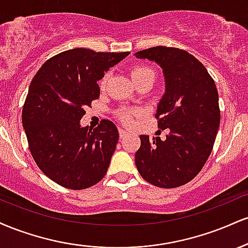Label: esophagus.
I'll return each mask as SVG.
<instances>
[{"label":"esophagus","instance_id":"esophagus-1","mask_svg":"<svg viewBox=\"0 0 248 248\" xmlns=\"http://www.w3.org/2000/svg\"><path fill=\"white\" fill-rule=\"evenodd\" d=\"M119 135H120V139H124V136L128 135V133L126 132V130L122 129V128H119Z\"/></svg>","mask_w":248,"mask_h":248}]
</instances>
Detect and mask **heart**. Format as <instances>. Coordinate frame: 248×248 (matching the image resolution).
I'll return each instance as SVG.
<instances>
[{
    "instance_id": "heart-1",
    "label": "heart",
    "mask_w": 248,
    "mask_h": 248,
    "mask_svg": "<svg viewBox=\"0 0 248 248\" xmlns=\"http://www.w3.org/2000/svg\"><path fill=\"white\" fill-rule=\"evenodd\" d=\"M130 76H132L133 80L135 84H139V82L144 81V80H152L154 81L155 79V72H154L153 69H150L147 65H136L134 66L132 70H130ZM108 78H109V73H106L100 80V87L104 90L106 87ZM139 114H140V110L139 109H120L118 112V118L122 124H133L134 118H136Z\"/></svg>"
}]
</instances>
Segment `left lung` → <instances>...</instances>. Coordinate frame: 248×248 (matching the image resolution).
<instances>
[{
    "label": "left lung",
    "instance_id": "obj_1",
    "mask_svg": "<svg viewBox=\"0 0 248 248\" xmlns=\"http://www.w3.org/2000/svg\"><path fill=\"white\" fill-rule=\"evenodd\" d=\"M163 69L166 93L155 118L166 138L140 135L135 164L144 181L158 187L184 186L198 175L217 135L220 109L215 80L191 53L154 46L135 53ZM158 130V132H161Z\"/></svg>",
    "mask_w": 248,
    "mask_h": 248
}]
</instances>
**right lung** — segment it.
I'll list each match as a JSON object with an SVG mask.
<instances>
[{"label": "right lung", "mask_w": 248, "mask_h": 248, "mask_svg": "<svg viewBox=\"0 0 248 248\" xmlns=\"http://www.w3.org/2000/svg\"><path fill=\"white\" fill-rule=\"evenodd\" d=\"M129 52L67 50L51 57L31 80L22 122L39 169L59 186L82 190L106 175L119 140L109 120L80 127L85 107L100 95L96 84Z\"/></svg>", "instance_id": "right-lung-1"}]
</instances>
